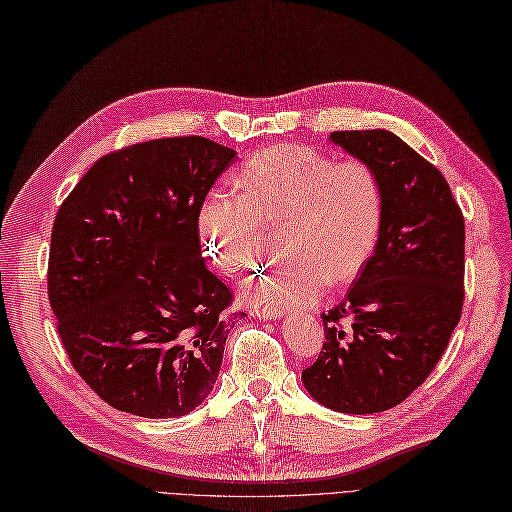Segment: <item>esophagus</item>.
<instances>
[{
    "mask_svg": "<svg viewBox=\"0 0 512 512\" xmlns=\"http://www.w3.org/2000/svg\"><path fill=\"white\" fill-rule=\"evenodd\" d=\"M252 316L260 321H273V319H282L284 312L280 308H256L252 310Z\"/></svg>",
    "mask_w": 512,
    "mask_h": 512,
    "instance_id": "obj_1",
    "label": "esophagus"
}]
</instances>
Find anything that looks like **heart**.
<instances>
[{
	"instance_id": "b5f03b06",
	"label": "heart",
	"mask_w": 512,
	"mask_h": 512,
	"mask_svg": "<svg viewBox=\"0 0 512 512\" xmlns=\"http://www.w3.org/2000/svg\"><path fill=\"white\" fill-rule=\"evenodd\" d=\"M241 191L211 189L198 209V232L215 265L232 278L256 269L265 226H280L288 256L245 288L250 303L308 306L329 282H349L375 252L383 226V183L362 159L336 161L308 146L262 150L239 176Z\"/></svg>"
}]
</instances>
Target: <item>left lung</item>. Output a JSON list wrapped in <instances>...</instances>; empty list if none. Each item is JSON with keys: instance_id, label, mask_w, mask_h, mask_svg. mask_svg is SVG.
<instances>
[{"instance_id": "8db88e82", "label": "left lung", "mask_w": 512, "mask_h": 512, "mask_svg": "<svg viewBox=\"0 0 512 512\" xmlns=\"http://www.w3.org/2000/svg\"><path fill=\"white\" fill-rule=\"evenodd\" d=\"M329 140L377 170L385 209L375 252L323 314V349L301 381L316 403L364 416L403 403L446 351L463 308L465 222L446 178L392 131Z\"/></svg>"}]
</instances>
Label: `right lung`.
Returning a JSON list of instances; mask_svg holds the SVG:
<instances>
[{"label": "right lung", "instance_id": "obj_1", "mask_svg": "<svg viewBox=\"0 0 512 512\" xmlns=\"http://www.w3.org/2000/svg\"><path fill=\"white\" fill-rule=\"evenodd\" d=\"M234 159L200 135L135 144L96 161L55 215L58 334L114 409L178 418L213 390L232 295L204 265L198 209Z\"/></svg>", "mask_w": 512, "mask_h": 512}]
</instances>
